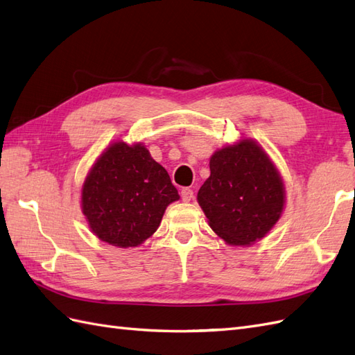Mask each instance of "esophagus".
<instances>
[{"mask_svg":"<svg viewBox=\"0 0 355 355\" xmlns=\"http://www.w3.org/2000/svg\"><path fill=\"white\" fill-rule=\"evenodd\" d=\"M192 198H193V190L192 189H190V187L181 189V199H183L184 202H189Z\"/></svg>","mask_w":355,"mask_h":355,"instance_id":"esophagus-1","label":"esophagus"}]
</instances>
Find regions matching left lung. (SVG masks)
Here are the masks:
<instances>
[{
  "instance_id": "8db88e82",
  "label": "left lung",
  "mask_w": 355,
  "mask_h": 355,
  "mask_svg": "<svg viewBox=\"0 0 355 355\" xmlns=\"http://www.w3.org/2000/svg\"><path fill=\"white\" fill-rule=\"evenodd\" d=\"M198 202L211 230L232 246L266 237L284 211L285 187L262 147L241 139L216 151Z\"/></svg>"
}]
</instances>
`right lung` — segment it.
Returning a JSON list of instances; mask_svg holds the SVG:
<instances>
[{"label": "right lung", "mask_w": 355, "mask_h": 355, "mask_svg": "<svg viewBox=\"0 0 355 355\" xmlns=\"http://www.w3.org/2000/svg\"><path fill=\"white\" fill-rule=\"evenodd\" d=\"M180 195L166 169L142 144L109 145L83 186V213L91 231L116 248L139 246L157 231Z\"/></svg>", "instance_id": "add662e5"}]
</instances>
